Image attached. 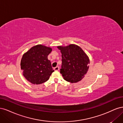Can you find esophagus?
<instances>
[{
  "instance_id": "esophagus-1",
  "label": "esophagus",
  "mask_w": 123,
  "mask_h": 123,
  "mask_svg": "<svg viewBox=\"0 0 123 123\" xmlns=\"http://www.w3.org/2000/svg\"><path fill=\"white\" fill-rule=\"evenodd\" d=\"M54 70L55 71H58V70H59V67H58V66L56 67H55V68H54Z\"/></svg>"
}]
</instances>
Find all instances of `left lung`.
<instances>
[{
    "label": "left lung",
    "instance_id": "8db88e82",
    "mask_svg": "<svg viewBox=\"0 0 123 123\" xmlns=\"http://www.w3.org/2000/svg\"><path fill=\"white\" fill-rule=\"evenodd\" d=\"M62 52L61 73L66 81L77 83L82 80L89 69V59L84 51L75 44L58 46Z\"/></svg>",
    "mask_w": 123,
    "mask_h": 123
}]
</instances>
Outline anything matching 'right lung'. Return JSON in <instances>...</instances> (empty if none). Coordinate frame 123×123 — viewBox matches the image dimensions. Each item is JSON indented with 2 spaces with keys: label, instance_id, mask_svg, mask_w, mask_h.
<instances>
[{
  "label": "right lung",
  "instance_id": "add662e5",
  "mask_svg": "<svg viewBox=\"0 0 123 123\" xmlns=\"http://www.w3.org/2000/svg\"><path fill=\"white\" fill-rule=\"evenodd\" d=\"M52 49L42 44L32 47L21 58L20 66L23 75L29 81L38 85L46 82L54 72L48 55Z\"/></svg>",
  "mask_w": 123,
  "mask_h": 123
}]
</instances>
